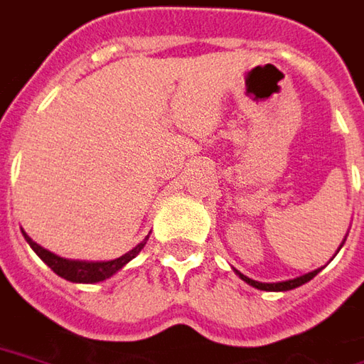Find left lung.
I'll use <instances>...</instances> for the list:
<instances>
[{"label":"left lung","instance_id":"obj_1","mask_svg":"<svg viewBox=\"0 0 364 364\" xmlns=\"http://www.w3.org/2000/svg\"><path fill=\"white\" fill-rule=\"evenodd\" d=\"M321 272V268H316V270H313V272H309V274H302V277H299V279H292V280H284V282H256V280L248 279V277H245V274H240L238 272V277L245 280V282H248L250 287H255V289H260V290H292L296 289V287H301V284H304V282H309V280H313L316 274Z\"/></svg>","mask_w":364,"mask_h":364}]
</instances>
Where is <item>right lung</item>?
I'll return each mask as SVG.
<instances>
[{"instance_id": "obj_1", "label": "right lung", "mask_w": 364, "mask_h": 364, "mask_svg": "<svg viewBox=\"0 0 364 364\" xmlns=\"http://www.w3.org/2000/svg\"><path fill=\"white\" fill-rule=\"evenodd\" d=\"M23 236H26L28 245L36 250V255L40 256L41 260H43L55 274H60V277L65 280H72V282H100V280L109 279V277L116 274L126 262H130L132 258H136V255L142 250L144 245H146V240H148V236H146L136 248H132L130 252H126V255L119 256L116 260H108V262H85V260H65V258H60V256H55L53 252H50V250L41 248L40 245H36L26 232H23Z\"/></svg>"}]
</instances>
